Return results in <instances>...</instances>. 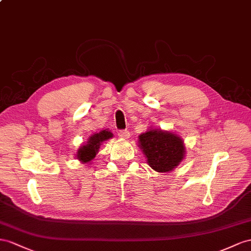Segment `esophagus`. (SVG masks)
Returning <instances> with one entry per match:
<instances>
[{
    "label": "esophagus",
    "instance_id": "34e87169",
    "mask_svg": "<svg viewBox=\"0 0 251 251\" xmlns=\"http://www.w3.org/2000/svg\"><path fill=\"white\" fill-rule=\"evenodd\" d=\"M119 137L122 139L127 140L128 138H130V133L128 130H120L119 131Z\"/></svg>",
    "mask_w": 251,
    "mask_h": 251
}]
</instances>
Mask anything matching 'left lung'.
I'll use <instances>...</instances> for the list:
<instances>
[{
	"label": "left lung",
	"instance_id": "1",
	"mask_svg": "<svg viewBox=\"0 0 251 251\" xmlns=\"http://www.w3.org/2000/svg\"><path fill=\"white\" fill-rule=\"evenodd\" d=\"M138 146L146 158L147 164L158 173H170L185 157V145L177 133L151 127L138 137Z\"/></svg>",
	"mask_w": 251,
	"mask_h": 251
}]
</instances>
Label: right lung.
Here are the masks:
<instances>
[{"label":"right lung","mask_w":251,"mask_h":251,"mask_svg":"<svg viewBox=\"0 0 251 251\" xmlns=\"http://www.w3.org/2000/svg\"><path fill=\"white\" fill-rule=\"evenodd\" d=\"M112 137L113 133L109 129H102L100 132H95L89 137L86 144L79 147L76 152V159L79 160L82 164L90 163L95 158L96 153L100 151V145Z\"/></svg>","instance_id":"add662e5"}]
</instances>
